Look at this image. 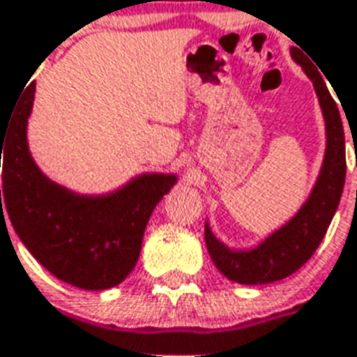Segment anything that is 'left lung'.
Listing matches in <instances>:
<instances>
[{
    "label": "left lung",
    "mask_w": 357,
    "mask_h": 357,
    "mask_svg": "<svg viewBox=\"0 0 357 357\" xmlns=\"http://www.w3.org/2000/svg\"><path fill=\"white\" fill-rule=\"evenodd\" d=\"M289 54L314 84L326 123V151L318 178L305 202L286 223L266 234L259 244L252 248H231L215 236L206 219L204 240L213 265L225 278L244 286H259L287 278L312 257L339 208L347 178L344 128L339 105L327 89L324 75H319L312 62L297 47H291Z\"/></svg>",
    "instance_id": "left-lung-1"
}]
</instances>
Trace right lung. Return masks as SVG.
Segmentation results:
<instances>
[{"instance_id":"1","label":"right lung","mask_w":357,"mask_h":357,"mask_svg":"<svg viewBox=\"0 0 357 357\" xmlns=\"http://www.w3.org/2000/svg\"><path fill=\"white\" fill-rule=\"evenodd\" d=\"M33 98L36 81L0 128V219L9 215L28 252L58 280L91 291L115 287L138 263L147 221L178 176L144 172L98 195L60 185L31 157L28 121Z\"/></svg>"}]
</instances>
